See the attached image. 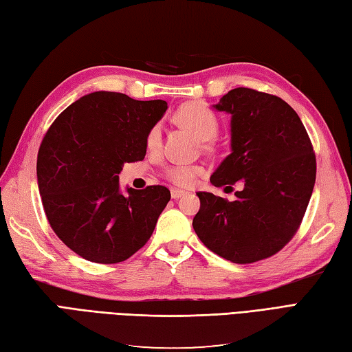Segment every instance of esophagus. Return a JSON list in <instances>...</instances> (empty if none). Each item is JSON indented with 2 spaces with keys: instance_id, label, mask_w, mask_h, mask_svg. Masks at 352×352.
<instances>
[{
  "instance_id": "34e87169",
  "label": "esophagus",
  "mask_w": 352,
  "mask_h": 352,
  "mask_svg": "<svg viewBox=\"0 0 352 352\" xmlns=\"http://www.w3.org/2000/svg\"><path fill=\"white\" fill-rule=\"evenodd\" d=\"M187 193L183 192V190H178V189H173L170 190V196H173V199H179L182 196H186Z\"/></svg>"
}]
</instances>
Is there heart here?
<instances>
[{
	"label": "heart",
	"mask_w": 352,
	"mask_h": 352,
	"mask_svg": "<svg viewBox=\"0 0 352 352\" xmlns=\"http://www.w3.org/2000/svg\"><path fill=\"white\" fill-rule=\"evenodd\" d=\"M179 126L186 127L202 142H208L214 139L219 132V118L207 104L201 102H190L178 108L174 116ZM162 142V127L159 124L153 126L146 135V148L156 151ZM204 169L201 166H173L166 170L169 182L177 186L190 187L196 178L202 175Z\"/></svg>",
	"instance_id": "obj_1"
}]
</instances>
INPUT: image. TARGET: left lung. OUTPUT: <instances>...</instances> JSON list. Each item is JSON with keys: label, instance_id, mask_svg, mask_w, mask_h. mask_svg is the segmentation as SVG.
<instances>
[{"label": "left lung", "instance_id": "obj_1", "mask_svg": "<svg viewBox=\"0 0 352 352\" xmlns=\"http://www.w3.org/2000/svg\"><path fill=\"white\" fill-rule=\"evenodd\" d=\"M216 111L231 116V154L210 177L216 187L240 183L235 201L198 192L193 230L231 263L265 259L287 244L306 213L316 160L297 112L280 97L252 88L228 91Z\"/></svg>", "mask_w": 352, "mask_h": 352}]
</instances>
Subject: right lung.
Wrapping results in <instances>:
<instances>
[{
	"instance_id": "obj_1",
	"label": "right lung",
	"mask_w": 352,
	"mask_h": 352,
	"mask_svg": "<svg viewBox=\"0 0 352 352\" xmlns=\"http://www.w3.org/2000/svg\"><path fill=\"white\" fill-rule=\"evenodd\" d=\"M166 109L165 100L94 91L49 127L37 156L38 190L49 225L79 256L117 264L150 240L170 192L148 186L122 193L118 174L145 157L146 135Z\"/></svg>"
}]
</instances>
